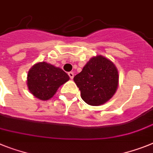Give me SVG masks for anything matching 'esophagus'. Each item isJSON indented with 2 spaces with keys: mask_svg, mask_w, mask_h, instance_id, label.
Here are the masks:
<instances>
[{
  "mask_svg": "<svg viewBox=\"0 0 153 153\" xmlns=\"http://www.w3.org/2000/svg\"><path fill=\"white\" fill-rule=\"evenodd\" d=\"M68 75H69V76H70V79H74V74L73 73V72H70V73H68Z\"/></svg>",
  "mask_w": 153,
  "mask_h": 153,
  "instance_id": "esophagus-1",
  "label": "esophagus"
}]
</instances>
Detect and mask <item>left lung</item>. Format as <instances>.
<instances>
[{
	"instance_id": "8db88e82",
	"label": "left lung",
	"mask_w": 153,
	"mask_h": 153,
	"mask_svg": "<svg viewBox=\"0 0 153 153\" xmlns=\"http://www.w3.org/2000/svg\"><path fill=\"white\" fill-rule=\"evenodd\" d=\"M118 79L115 65L100 55L92 57L74 78L80 91L81 98L91 106L108 102L117 91Z\"/></svg>"
}]
</instances>
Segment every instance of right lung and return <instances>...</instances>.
<instances>
[{"label":"right lung","instance_id":"add662e5","mask_svg":"<svg viewBox=\"0 0 153 153\" xmlns=\"http://www.w3.org/2000/svg\"><path fill=\"white\" fill-rule=\"evenodd\" d=\"M69 79L70 76L59 67L46 62H39L28 71L27 86L36 98L47 100L52 98L59 87Z\"/></svg>","mask_w":153,"mask_h":153}]
</instances>
